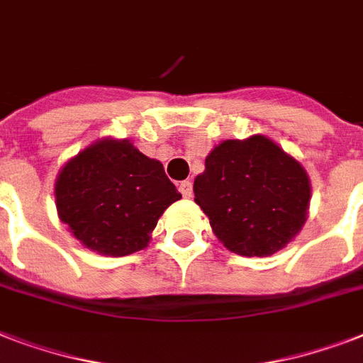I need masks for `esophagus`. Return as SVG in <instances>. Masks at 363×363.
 <instances>
[{"mask_svg": "<svg viewBox=\"0 0 363 363\" xmlns=\"http://www.w3.org/2000/svg\"><path fill=\"white\" fill-rule=\"evenodd\" d=\"M179 192L184 196V198H192V182L190 181H182L181 184H179Z\"/></svg>", "mask_w": 363, "mask_h": 363, "instance_id": "34e87169", "label": "esophagus"}]
</instances>
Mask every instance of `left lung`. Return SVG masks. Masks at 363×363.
Returning <instances> with one entry per match:
<instances>
[{
    "instance_id": "1",
    "label": "left lung",
    "mask_w": 363,
    "mask_h": 363,
    "mask_svg": "<svg viewBox=\"0 0 363 363\" xmlns=\"http://www.w3.org/2000/svg\"><path fill=\"white\" fill-rule=\"evenodd\" d=\"M218 241L239 256H271L307 222L311 181L298 160L273 139L250 135L218 143L194 181Z\"/></svg>"
}]
</instances>
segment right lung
<instances>
[{
  "mask_svg": "<svg viewBox=\"0 0 363 363\" xmlns=\"http://www.w3.org/2000/svg\"><path fill=\"white\" fill-rule=\"evenodd\" d=\"M54 198L60 220L82 247L128 256L148 247L158 218L181 194L162 162L128 139L104 137L65 162Z\"/></svg>",
  "mask_w": 363,
  "mask_h": 363,
  "instance_id": "add662e5",
  "label": "right lung"
}]
</instances>
